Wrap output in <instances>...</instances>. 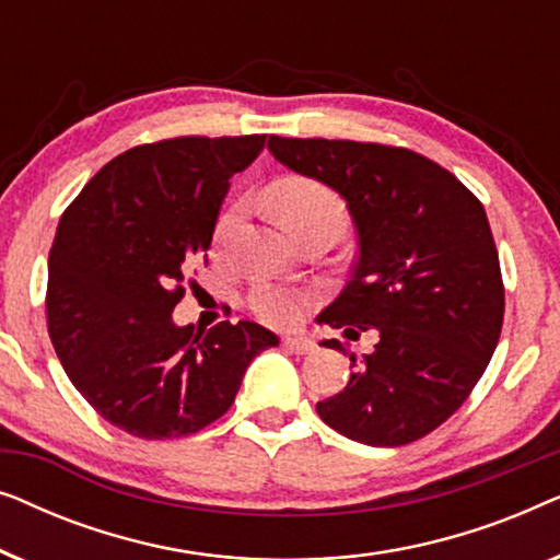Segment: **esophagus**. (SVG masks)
<instances>
[{"label":"esophagus","mask_w":560,"mask_h":560,"mask_svg":"<svg viewBox=\"0 0 560 560\" xmlns=\"http://www.w3.org/2000/svg\"><path fill=\"white\" fill-rule=\"evenodd\" d=\"M282 349H288L290 354H311L313 349H316V343H313L308 336H282Z\"/></svg>","instance_id":"esophagus-1"}]
</instances>
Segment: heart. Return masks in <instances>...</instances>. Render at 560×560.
I'll return each mask as SVG.
<instances>
[{"label": "heart", "mask_w": 560, "mask_h": 560, "mask_svg": "<svg viewBox=\"0 0 560 560\" xmlns=\"http://www.w3.org/2000/svg\"><path fill=\"white\" fill-rule=\"evenodd\" d=\"M272 206L275 211H278L280 224L285 226L295 240L320 226L343 229V221H347V209H343L341 198L336 196L331 188L324 186V183L311 178L280 180L278 186L272 188ZM240 201L229 203L226 209L221 211V217L217 221V232H213V240H217L219 247H224V244L232 240L234 229L240 226ZM311 303L313 298L308 293L275 285V282H259L249 295L252 311H255L262 320H267V324L275 326L295 324V320L311 308Z\"/></svg>", "instance_id": "1"}]
</instances>
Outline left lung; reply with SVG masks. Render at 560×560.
<instances>
[{
	"instance_id": "left-lung-1",
	"label": "left lung",
	"mask_w": 560,
	"mask_h": 560,
	"mask_svg": "<svg viewBox=\"0 0 560 560\" xmlns=\"http://www.w3.org/2000/svg\"><path fill=\"white\" fill-rule=\"evenodd\" d=\"M267 148L331 186L354 221V272L320 320L380 336L347 387L316 405L320 420L366 446L423 439L462 408L500 341L504 285L485 206L405 148L295 137Z\"/></svg>"
}]
</instances>
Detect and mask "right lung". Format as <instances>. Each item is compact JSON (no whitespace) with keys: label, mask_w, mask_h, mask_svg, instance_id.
<instances>
[{"label":"right lung","mask_w":560,"mask_h":560,"mask_svg":"<svg viewBox=\"0 0 560 560\" xmlns=\"http://www.w3.org/2000/svg\"><path fill=\"white\" fill-rule=\"evenodd\" d=\"M267 135L173 137L121 152L60 217L48 257V334L104 420L148 441L201 431L232 408L267 328L175 326L183 282L211 247L229 178Z\"/></svg>","instance_id":"add662e5"}]
</instances>
